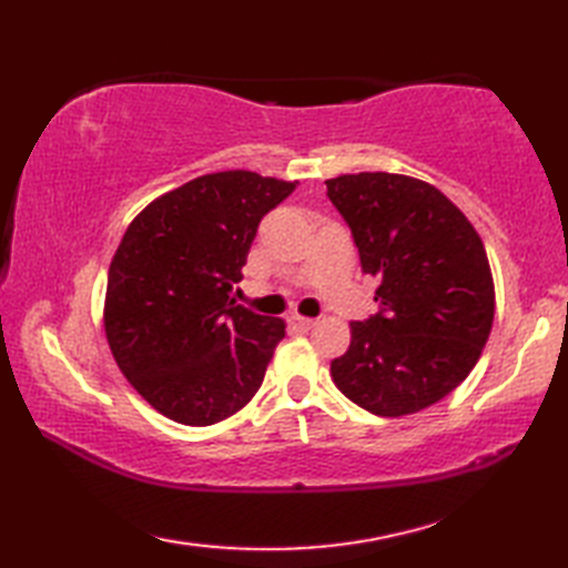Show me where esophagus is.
<instances>
[{
  "instance_id": "1",
  "label": "esophagus",
  "mask_w": 568,
  "mask_h": 568,
  "mask_svg": "<svg viewBox=\"0 0 568 568\" xmlns=\"http://www.w3.org/2000/svg\"><path fill=\"white\" fill-rule=\"evenodd\" d=\"M287 322H291V327L295 329V332H310L312 327H315V320H310V317H300V315H293L291 320H287Z\"/></svg>"
}]
</instances>
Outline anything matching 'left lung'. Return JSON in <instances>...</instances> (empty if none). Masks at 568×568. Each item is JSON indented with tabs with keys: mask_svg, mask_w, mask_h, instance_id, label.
I'll list each match as a JSON object with an SVG mask.
<instances>
[{
	"mask_svg": "<svg viewBox=\"0 0 568 568\" xmlns=\"http://www.w3.org/2000/svg\"><path fill=\"white\" fill-rule=\"evenodd\" d=\"M327 195L352 226L361 268L381 281V312L352 322L332 381L378 417L419 413L466 381L488 342L496 285L484 241L425 180L339 175Z\"/></svg>",
	"mask_w": 568,
	"mask_h": 568,
	"instance_id": "left-lung-1",
	"label": "left lung"
}]
</instances>
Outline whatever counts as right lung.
Masks as SVG:
<instances>
[{
	"mask_svg": "<svg viewBox=\"0 0 568 568\" xmlns=\"http://www.w3.org/2000/svg\"><path fill=\"white\" fill-rule=\"evenodd\" d=\"M295 190L251 171L200 175L146 204L106 277L119 371L168 419L210 427L258 393L285 322L234 303L258 222Z\"/></svg>",
	"mask_w": 568,
	"mask_h": 568,
	"instance_id": "obj_1",
	"label": "right lung"
}]
</instances>
